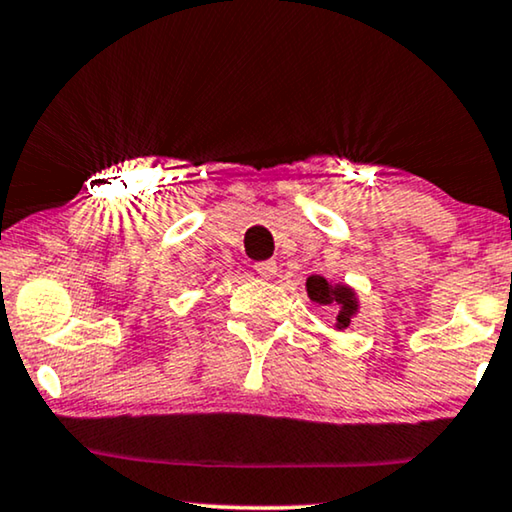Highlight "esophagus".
<instances>
[{
    "label": "esophagus",
    "mask_w": 512,
    "mask_h": 512,
    "mask_svg": "<svg viewBox=\"0 0 512 512\" xmlns=\"http://www.w3.org/2000/svg\"><path fill=\"white\" fill-rule=\"evenodd\" d=\"M255 271H257L259 276H262L264 280H271L273 276H276L278 264L273 262V259H266V262H257V264H255Z\"/></svg>",
    "instance_id": "34e87169"
}]
</instances>
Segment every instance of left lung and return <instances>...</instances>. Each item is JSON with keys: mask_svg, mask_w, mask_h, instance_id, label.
I'll list each match as a JSON object with an SVG mask.
<instances>
[{"mask_svg": "<svg viewBox=\"0 0 512 512\" xmlns=\"http://www.w3.org/2000/svg\"><path fill=\"white\" fill-rule=\"evenodd\" d=\"M306 292L308 299L325 308V311H334V329L343 331L350 327V322L357 318L359 313V297L355 287L345 283H331L325 276H308L306 278Z\"/></svg>", "mask_w": 512, "mask_h": 512, "instance_id": "left-lung-1", "label": "left lung"}]
</instances>
